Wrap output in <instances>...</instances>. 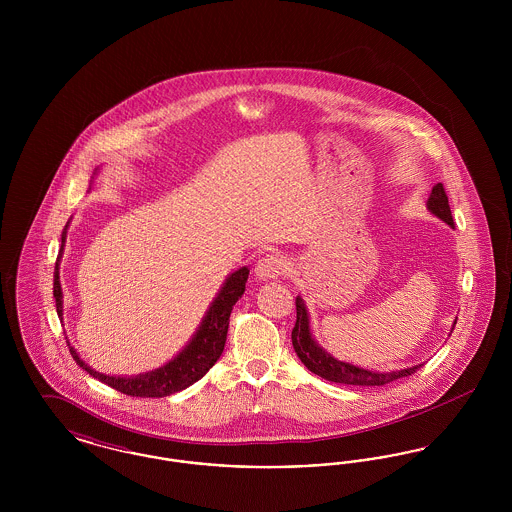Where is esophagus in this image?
Here are the masks:
<instances>
[{"mask_svg":"<svg viewBox=\"0 0 512 512\" xmlns=\"http://www.w3.org/2000/svg\"><path fill=\"white\" fill-rule=\"evenodd\" d=\"M286 270H288L286 257L278 251H272L259 259V263L255 267V274L261 280H274V278H280Z\"/></svg>","mask_w":512,"mask_h":512,"instance_id":"obj_1","label":"esophagus"}]
</instances>
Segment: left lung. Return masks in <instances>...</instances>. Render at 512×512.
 <instances>
[{"label":"left lung","mask_w":512,"mask_h":512,"mask_svg":"<svg viewBox=\"0 0 512 512\" xmlns=\"http://www.w3.org/2000/svg\"><path fill=\"white\" fill-rule=\"evenodd\" d=\"M428 209L434 213L438 219L447 222L453 226V217H451V207L449 199L445 194L443 184L439 182L432 188V194L428 199ZM295 311H297V320L292 330V343L297 357L301 363L307 366L311 372H315L320 378L336 384H347V386H384L390 384L393 380H399L403 376H411L422 365L403 368V370H393V372H372L366 368L349 365L334 359L330 353H326L317 341L311 336V326H309V315L305 309L303 299L297 295L295 297ZM457 324V320H455Z\"/></svg>","instance_id":"obj_1"}]
</instances>
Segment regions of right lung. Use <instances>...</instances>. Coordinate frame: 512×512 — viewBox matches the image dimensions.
<instances>
[{
  "mask_svg": "<svg viewBox=\"0 0 512 512\" xmlns=\"http://www.w3.org/2000/svg\"><path fill=\"white\" fill-rule=\"evenodd\" d=\"M67 226L61 236L63 244L67 238ZM61 253H63V245L57 255L55 272H53V297H55V307H57L59 317L63 315V292H61V282H59ZM247 276H249V268L242 267L226 278L219 295L211 303V307L203 318L201 326L197 328L192 341L172 361L157 370H151V372L134 376V378L107 376V374L96 372L94 368L86 365L78 357L74 347H69L71 355H73L76 365L84 368L90 376L98 378L99 382H103L121 393L132 395V397H167L176 391L186 390L188 386L201 380L207 374V370L219 361V357L224 351V343H226L230 313H232L236 301L244 295Z\"/></svg>",
  "mask_w": 512,
  "mask_h": 512,
  "instance_id": "add662e5",
  "label": "right lung"
}]
</instances>
